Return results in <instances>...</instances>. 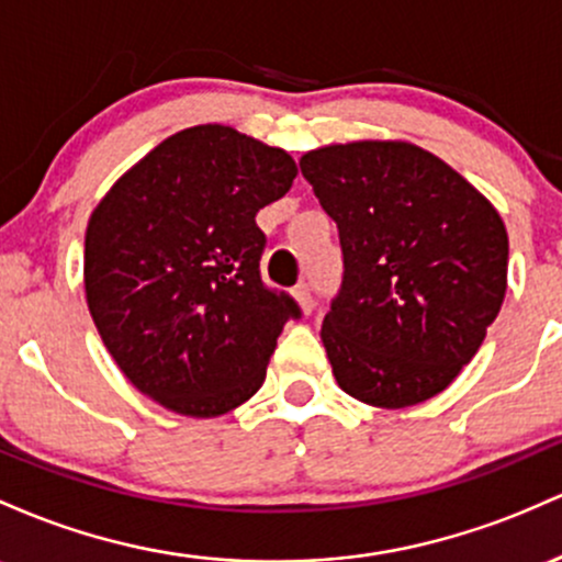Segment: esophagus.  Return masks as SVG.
Wrapping results in <instances>:
<instances>
[{"label":"esophagus","mask_w":562,"mask_h":562,"mask_svg":"<svg viewBox=\"0 0 562 562\" xmlns=\"http://www.w3.org/2000/svg\"><path fill=\"white\" fill-rule=\"evenodd\" d=\"M294 297H297L300 307L305 313L313 311V292H311V283H300L297 289H294Z\"/></svg>","instance_id":"obj_1"}]
</instances>
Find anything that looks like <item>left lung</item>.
<instances>
[{
	"mask_svg": "<svg viewBox=\"0 0 562 562\" xmlns=\"http://www.w3.org/2000/svg\"><path fill=\"white\" fill-rule=\"evenodd\" d=\"M337 223L342 286L321 326L337 384L380 408L457 380L507 292L499 212L419 145L358 140L300 159Z\"/></svg>",
	"mask_w": 562,
	"mask_h": 562,
	"instance_id": "8db88e82",
	"label": "left lung"
}]
</instances>
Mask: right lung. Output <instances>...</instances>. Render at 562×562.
I'll use <instances>...</instances> for the list:
<instances>
[{"mask_svg":"<svg viewBox=\"0 0 562 562\" xmlns=\"http://www.w3.org/2000/svg\"><path fill=\"white\" fill-rule=\"evenodd\" d=\"M297 178L281 148L223 124L156 145L94 206L85 292L105 348L140 393L186 417H220L265 382L302 311L265 286L255 217Z\"/></svg>","mask_w":562,"mask_h":562,"instance_id":"obj_1","label":"right lung"}]
</instances>
